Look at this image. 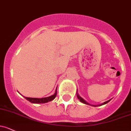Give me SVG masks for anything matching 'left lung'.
Returning a JSON list of instances; mask_svg holds the SVG:
<instances>
[{
	"label": "left lung",
	"mask_w": 131,
	"mask_h": 131,
	"mask_svg": "<svg viewBox=\"0 0 131 131\" xmlns=\"http://www.w3.org/2000/svg\"><path fill=\"white\" fill-rule=\"evenodd\" d=\"M77 97H78V99H79V100H80V102H82V103H83V104H88V105H89V104H88V103L86 102L85 101V100H84L83 99H82V97H80V96H79V95H78V94H77ZM110 100H108V101H107V102H104V103H103L102 104H103V105H104V104H107V103H108V102L110 101ZM93 106H94V105H93ZM95 107H96V106H95Z\"/></svg>",
	"instance_id": "left-lung-1"
}]
</instances>
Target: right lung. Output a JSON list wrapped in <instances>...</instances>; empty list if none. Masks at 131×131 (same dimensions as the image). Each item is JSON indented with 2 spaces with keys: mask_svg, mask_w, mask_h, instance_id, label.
<instances>
[{
  "mask_svg": "<svg viewBox=\"0 0 131 131\" xmlns=\"http://www.w3.org/2000/svg\"><path fill=\"white\" fill-rule=\"evenodd\" d=\"M56 94H57V89L56 90L54 94L53 95L50 96V97H45V98H41V99H38V98H29V97H26L25 99L26 100H27L28 101H29L30 102L34 103V104H44V103L48 102H50L51 100H53V99H55L56 97Z\"/></svg>",
  "mask_w": 131,
  "mask_h": 131,
  "instance_id": "obj_1",
  "label": "right lung"
}]
</instances>
